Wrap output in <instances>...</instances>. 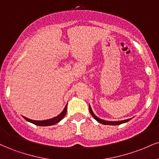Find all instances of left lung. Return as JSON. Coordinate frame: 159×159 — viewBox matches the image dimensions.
Masks as SVG:
<instances>
[{
  "label": "left lung",
  "mask_w": 159,
  "mask_h": 159,
  "mask_svg": "<svg viewBox=\"0 0 159 159\" xmlns=\"http://www.w3.org/2000/svg\"><path fill=\"white\" fill-rule=\"evenodd\" d=\"M89 109H90V112L91 115H92L93 116V118L95 120H96V121H98V123L103 124V125H120V124L122 123H126V122L129 121L131 119H128V120H121V121H107V120H102V119H99V118L97 117V116H96V115L94 114V113L93 112L92 109H91V107L90 105H89Z\"/></svg>",
  "instance_id": "obj_1"
}]
</instances>
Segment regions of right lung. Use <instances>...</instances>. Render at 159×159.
Returning <instances> with one entry per match:
<instances>
[{
	"label": "right lung",
	"mask_w": 159,
	"mask_h": 159,
	"mask_svg": "<svg viewBox=\"0 0 159 159\" xmlns=\"http://www.w3.org/2000/svg\"><path fill=\"white\" fill-rule=\"evenodd\" d=\"M67 105H66L65 108L63 109V111L58 116H55V117L52 118V119H49V120H33L30 119H28V118L25 117V116H23L27 121L30 122V123L35 124L36 125H39V126H48V125H54V124L59 123L61 120L63 119V117L65 116L66 114L67 111Z\"/></svg>",
	"instance_id": "obj_1"
}]
</instances>
